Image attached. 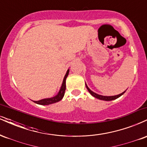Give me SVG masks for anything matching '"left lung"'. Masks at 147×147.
I'll return each mask as SVG.
<instances>
[{
  "label": "left lung",
  "mask_w": 147,
  "mask_h": 147,
  "mask_svg": "<svg viewBox=\"0 0 147 147\" xmlns=\"http://www.w3.org/2000/svg\"><path fill=\"white\" fill-rule=\"evenodd\" d=\"M86 88L88 89V90L89 91V92L91 94V95H92L93 97H96V98L99 99H101V100H104V101H111V100H114V99L118 98V97H119L120 96H122L123 94L125 92V91L124 92H122L121 94H119V95H115V96H102V95H98V94L95 93V92H92V90H90V88H89L87 86V85L86 84Z\"/></svg>",
  "instance_id": "obj_1"
}]
</instances>
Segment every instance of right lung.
I'll return each mask as SVG.
<instances>
[{
  "instance_id": "1",
  "label": "right lung",
  "mask_w": 147,
  "mask_h": 147,
  "mask_svg": "<svg viewBox=\"0 0 147 147\" xmlns=\"http://www.w3.org/2000/svg\"><path fill=\"white\" fill-rule=\"evenodd\" d=\"M69 73V70H67L66 74H65V77H64L63 83H62V86L61 87V89L59 92V93L57 94V95L55 96L54 97H51V98H48V99H43L39 101H34V102L36 103V104H40V105H49V104H54V103H56L59 102L60 100H61L62 98L63 97L64 93H65V79H66L67 77H68Z\"/></svg>"
}]
</instances>
